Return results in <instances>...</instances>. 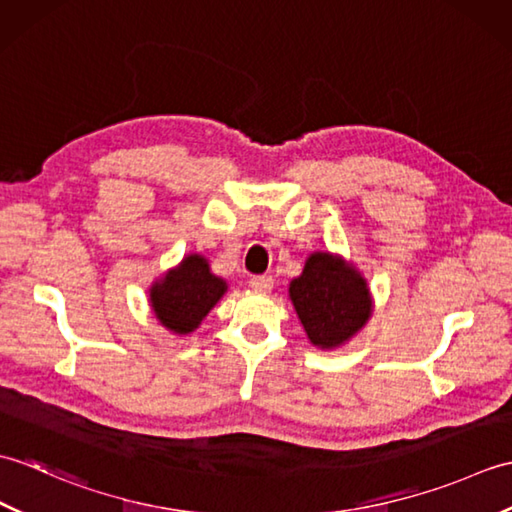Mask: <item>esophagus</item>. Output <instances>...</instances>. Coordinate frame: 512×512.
Here are the masks:
<instances>
[{
  "label": "esophagus",
  "instance_id": "obj_1",
  "mask_svg": "<svg viewBox=\"0 0 512 512\" xmlns=\"http://www.w3.org/2000/svg\"><path fill=\"white\" fill-rule=\"evenodd\" d=\"M273 277L270 275H255V277H250V281H248V286L253 288L255 292H268L270 288H273Z\"/></svg>",
  "mask_w": 512,
  "mask_h": 512
}]
</instances>
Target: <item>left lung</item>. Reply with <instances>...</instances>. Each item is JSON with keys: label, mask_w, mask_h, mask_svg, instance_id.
Returning a JSON list of instances; mask_svg holds the SVG:
<instances>
[{"label": "left lung", "mask_w": 512, "mask_h": 512, "mask_svg": "<svg viewBox=\"0 0 512 512\" xmlns=\"http://www.w3.org/2000/svg\"><path fill=\"white\" fill-rule=\"evenodd\" d=\"M290 299L319 347H336L363 328L372 314L365 279L328 253H314L301 277L292 279Z\"/></svg>", "instance_id": "left-lung-1"}]
</instances>
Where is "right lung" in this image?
I'll return each instance as SVG.
<instances>
[{"instance_id": "1", "label": "right lung", "mask_w": 512, "mask_h": 512, "mask_svg": "<svg viewBox=\"0 0 512 512\" xmlns=\"http://www.w3.org/2000/svg\"><path fill=\"white\" fill-rule=\"evenodd\" d=\"M226 292V284L200 255H189L151 288V308L158 321L176 334L193 332Z\"/></svg>"}]
</instances>
